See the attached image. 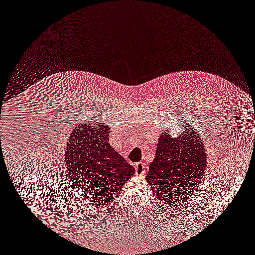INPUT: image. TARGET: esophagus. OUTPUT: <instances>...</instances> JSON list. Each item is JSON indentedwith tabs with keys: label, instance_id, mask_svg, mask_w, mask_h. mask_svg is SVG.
Returning a JSON list of instances; mask_svg holds the SVG:
<instances>
[{
	"label": "esophagus",
	"instance_id": "34e87169",
	"mask_svg": "<svg viewBox=\"0 0 255 255\" xmlns=\"http://www.w3.org/2000/svg\"><path fill=\"white\" fill-rule=\"evenodd\" d=\"M146 171H147V166H146L145 163L139 162V163H137L135 165V173H136V175H143V174L146 173Z\"/></svg>",
	"mask_w": 255,
	"mask_h": 255
}]
</instances>
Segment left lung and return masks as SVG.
<instances>
[{"label": "left lung", "mask_w": 255, "mask_h": 255, "mask_svg": "<svg viewBox=\"0 0 255 255\" xmlns=\"http://www.w3.org/2000/svg\"><path fill=\"white\" fill-rule=\"evenodd\" d=\"M177 137L162 132L146 181L166 205L177 206L191 197L205 171L207 155L199 132L189 124Z\"/></svg>", "instance_id": "obj_1"}]
</instances>
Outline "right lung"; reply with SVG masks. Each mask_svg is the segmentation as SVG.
Masks as SVG:
<instances>
[{"instance_id":"right-lung-1","label":"right lung","mask_w":255,"mask_h":255,"mask_svg":"<svg viewBox=\"0 0 255 255\" xmlns=\"http://www.w3.org/2000/svg\"><path fill=\"white\" fill-rule=\"evenodd\" d=\"M106 123L83 122L70 132L65 150L68 176L93 205H103L121 193L135 169L108 143Z\"/></svg>"}]
</instances>
